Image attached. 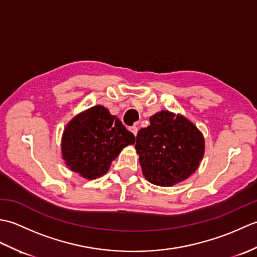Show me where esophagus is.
<instances>
[{
	"mask_svg": "<svg viewBox=\"0 0 257 257\" xmlns=\"http://www.w3.org/2000/svg\"><path fill=\"white\" fill-rule=\"evenodd\" d=\"M129 130H130V132H132L135 136H137V134H138V127H137V125H133V127L129 128Z\"/></svg>",
	"mask_w": 257,
	"mask_h": 257,
	"instance_id": "1",
	"label": "esophagus"
}]
</instances>
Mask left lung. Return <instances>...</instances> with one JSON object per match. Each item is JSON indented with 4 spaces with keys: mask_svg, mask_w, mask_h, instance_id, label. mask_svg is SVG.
<instances>
[{
    "mask_svg": "<svg viewBox=\"0 0 257 257\" xmlns=\"http://www.w3.org/2000/svg\"><path fill=\"white\" fill-rule=\"evenodd\" d=\"M135 147L145 178L156 185L171 187L198 169L204 139L187 118L163 110L139 130Z\"/></svg>",
    "mask_w": 257,
    "mask_h": 257,
    "instance_id": "left-lung-1",
    "label": "left lung"
}]
</instances>
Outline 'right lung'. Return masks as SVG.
Here are the masks:
<instances>
[{"label": "right lung", "instance_id": "obj_1", "mask_svg": "<svg viewBox=\"0 0 257 257\" xmlns=\"http://www.w3.org/2000/svg\"><path fill=\"white\" fill-rule=\"evenodd\" d=\"M136 137L102 106L79 113L64 130L63 158L70 170L86 179L105 174L110 163Z\"/></svg>", "mask_w": 257, "mask_h": 257}]
</instances>
